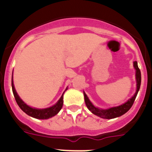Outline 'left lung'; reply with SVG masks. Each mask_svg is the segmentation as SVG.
I'll return each mask as SVG.
<instances>
[{"instance_id":"1","label":"left lung","mask_w":152,"mask_h":152,"mask_svg":"<svg viewBox=\"0 0 152 152\" xmlns=\"http://www.w3.org/2000/svg\"><path fill=\"white\" fill-rule=\"evenodd\" d=\"M133 66L135 69V79H136V91H135V94L130 98L129 100H128L125 103L122 104L118 107H113L109 109H100L98 107H95L94 104L91 102L89 100L88 96H87L85 93L84 91V101H85L86 106L88 108L90 111L92 113H94L96 116L101 117L103 119H113V118L119 117L121 116L122 115L126 113V112H128L129 110V109L131 108L132 104H133L134 101H135V98H136L138 92L139 91L141 85V72L139 70V67H138V63L137 61H134Z\"/></svg>"}]
</instances>
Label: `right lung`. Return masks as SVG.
<instances>
[{"instance_id": "right-lung-1", "label": "right lung", "mask_w": 152, "mask_h": 152, "mask_svg": "<svg viewBox=\"0 0 152 152\" xmlns=\"http://www.w3.org/2000/svg\"><path fill=\"white\" fill-rule=\"evenodd\" d=\"M12 90H13V96L15 97V100L17 101V104L20 107V108L25 113H26L27 115H29V116H32L33 118H36V119H49V118L52 117V116H56V114H58V113L61 110V109L62 108L63 106V94L61 95V96L60 97V99L58 100V101L55 104V105L52 106V107H49V108L45 109H36L33 108V107H31L29 106H28L26 103H24L21 98L19 96V95L17 94V91H16L15 88H14V84H13V75H12ZM68 88H66V90ZM65 90V91H66Z\"/></svg>"}]
</instances>
